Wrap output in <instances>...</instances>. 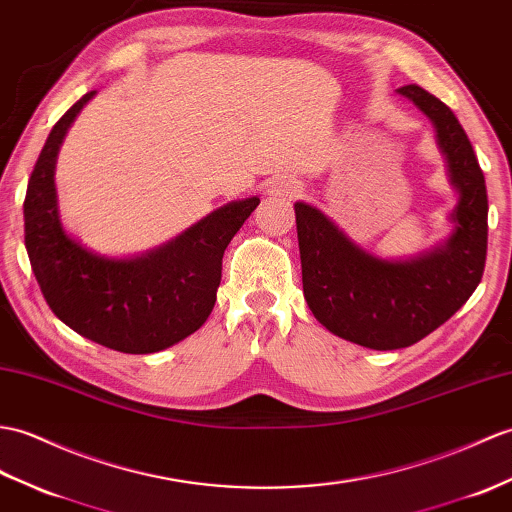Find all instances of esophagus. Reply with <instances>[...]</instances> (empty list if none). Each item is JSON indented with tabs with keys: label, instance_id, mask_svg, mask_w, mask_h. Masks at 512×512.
Here are the masks:
<instances>
[{
	"label": "esophagus",
	"instance_id": "esophagus-1",
	"mask_svg": "<svg viewBox=\"0 0 512 512\" xmlns=\"http://www.w3.org/2000/svg\"><path fill=\"white\" fill-rule=\"evenodd\" d=\"M301 183L296 178H288V176H279L272 178L268 183V194L272 196H283V198H292L301 192Z\"/></svg>",
	"mask_w": 512,
	"mask_h": 512
}]
</instances>
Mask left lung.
Returning <instances> with one entry per match:
<instances>
[{"label":"left lung","mask_w":512,"mask_h":512,"mask_svg":"<svg viewBox=\"0 0 512 512\" xmlns=\"http://www.w3.org/2000/svg\"><path fill=\"white\" fill-rule=\"evenodd\" d=\"M432 122L458 202L445 242L410 259L364 251L323 211L296 202L303 294L331 334L375 351L423 340L467 303L486 261L489 200L480 163L456 115L419 85L397 89Z\"/></svg>","instance_id":"obj_1"}]
</instances>
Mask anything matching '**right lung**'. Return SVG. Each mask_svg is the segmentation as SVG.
Wrapping results in <instances>:
<instances>
[{
  "label": "right lung",
  "mask_w": 512,
  "mask_h": 512,
  "mask_svg": "<svg viewBox=\"0 0 512 512\" xmlns=\"http://www.w3.org/2000/svg\"><path fill=\"white\" fill-rule=\"evenodd\" d=\"M89 91L56 122L23 200L26 251L52 312L106 349L157 353L205 325L222 277V255L259 198L233 200L152 251L106 257L71 237L58 213L56 157Z\"/></svg>",
  "instance_id": "add662e5"
}]
</instances>
